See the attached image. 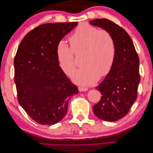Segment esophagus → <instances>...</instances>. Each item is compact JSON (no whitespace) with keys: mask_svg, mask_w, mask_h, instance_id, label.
Here are the masks:
<instances>
[{"mask_svg":"<svg viewBox=\"0 0 153 153\" xmlns=\"http://www.w3.org/2000/svg\"><path fill=\"white\" fill-rule=\"evenodd\" d=\"M78 90H79V91L82 92V91H86L88 90L87 88H85V87H78Z\"/></svg>","mask_w":153,"mask_h":153,"instance_id":"esophagus-1","label":"esophagus"}]
</instances>
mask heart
I'll use <instances>...</instances> for the list:
<instances>
[{"label":"heart","mask_w":153,"mask_h":153,"mask_svg":"<svg viewBox=\"0 0 153 153\" xmlns=\"http://www.w3.org/2000/svg\"><path fill=\"white\" fill-rule=\"evenodd\" d=\"M70 47L60 41L56 53L60 68L69 75L76 66L74 53L84 50V66L72 74L76 84L83 85L93 84L100 77L108 75L112 69L116 55V45L110 32L99 30L88 23L79 24L69 39Z\"/></svg>","instance_id":"b5f03b06"}]
</instances>
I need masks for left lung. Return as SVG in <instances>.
Returning a JSON list of instances; mask_svg holds the SVG:
<instances>
[{
  "label": "left lung",
  "mask_w": 153,
  "mask_h": 153,
  "mask_svg": "<svg viewBox=\"0 0 153 153\" xmlns=\"http://www.w3.org/2000/svg\"><path fill=\"white\" fill-rule=\"evenodd\" d=\"M90 24L109 31L116 45L113 67L96 87L102 96L92 107L98 118L115 121L128 113L137 99L140 80L139 58L130 36L121 27L105 18L91 20Z\"/></svg>",
  "instance_id": "left-lung-1"
}]
</instances>
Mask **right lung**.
<instances>
[{
	"label": "right lung",
	"instance_id": "1",
	"mask_svg": "<svg viewBox=\"0 0 153 153\" xmlns=\"http://www.w3.org/2000/svg\"><path fill=\"white\" fill-rule=\"evenodd\" d=\"M77 22L48 23L27 33L14 60L18 101L29 116L42 125H52L68 112L69 100L78 93L60 68L58 43Z\"/></svg>",
	"mask_w": 153,
	"mask_h": 153
}]
</instances>
